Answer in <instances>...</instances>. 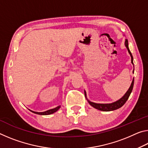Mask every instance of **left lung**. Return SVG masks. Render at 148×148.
<instances>
[{"label":"left lung","instance_id":"left-lung-1","mask_svg":"<svg viewBox=\"0 0 148 148\" xmlns=\"http://www.w3.org/2000/svg\"><path fill=\"white\" fill-rule=\"evenodd\" d=\"M125 46H126L127 49H128V51L129 54L131 55V62L132 64H134L133 63V57H132V53H131V51H130L129 48V46H128V40L126 39L125 40ZM134 72V71H133ZM133 86H134V79L132 80V84L131 85V86H130L129 89L128 91H127L126 93L125 94V95L123 97H122L121 99H120L118 101L113 102V103H111V104H97V103H95V102H90L89 101H88L89 104L92 106L93 108L96 109H98L99 110H101V111H105V112H108V111H112V110H117L119 108H121L122 106H123L125 104V102H127V100H128L129 97L130 96V95H131V92L132 91V89H133ZM85 95L86 96V91H85Z\"/></svg>","mask_w":148,"mask_h":148}]
</instances>
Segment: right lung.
I'll return each mask as SVG.
<instances>
[{"mask_svg": "<svg viewBox=\"0 0 148 148\" xmlns=\"http://www.w3.org/2000/svg\"><path fill=\"white\" fill-rule=\"evenodd\" d=\"M60 107H61V106H57L56 108H55L53 109H51V110H47V111H46V112H33V111H31L32 112H33V113L34 114H39V115H49V114H53L54 112H57V110H58Z\"/></svg>", "mask_w": 148, "mask_h": 148, "instance_id": "right-lung-1", "label": "right lung"}]
</instances>
